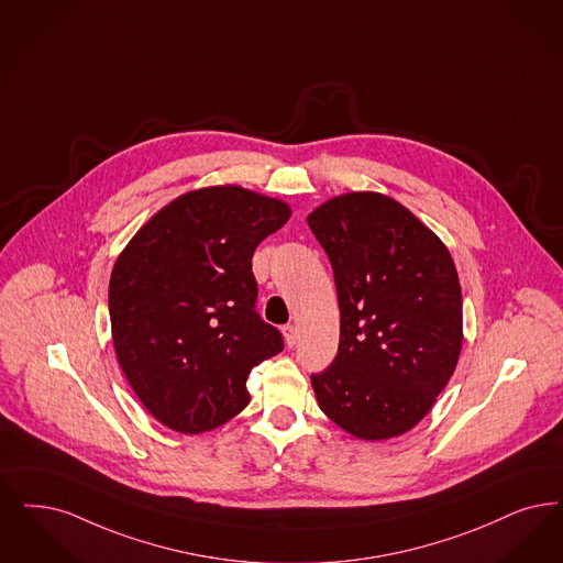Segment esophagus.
<instances>
[{
  "label": "esophagus",
  "mask_w": 563,
  "mask_h": 563,
  "mask_svg": "<svg viewBox=\"0 0 563 563\" xmlns=\"http://www.w3.org/2000/svg\"><path fill=\"white\" fill-rule=\"evenodd\" d=\"M283 335H285V341H287V345H289V347H292V345L297 343V338H299V335H297V327H295V324H287V327L283 329Z\"/></svg>",
  "instance_id": "1"
}]
</instances>
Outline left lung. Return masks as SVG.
<instances>
[{
  "label": "left lung",
  "instance_id": "1",
  "mask_svg": "<svg viewBox=\"0 0 563 563\" xmlns=\"http://www.w3.org/2000/svg\"><path fill=\"white\" fill-rule=\"evenodd\" d=\"M338 287L339 350L314 373L322 412L361 440L415 428L446 387L463 343L449 249L405 205L347 192L308 216Z\"/></svg>",
  "mask_w": 563,
  "mask_h": 563
}]
</instances>
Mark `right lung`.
<instances>
[{"mask_svg":"<svg viewBox=\"0 0 563 563\" xmlns=\"http://www.w3.org/2000/svg\"><path fill=\"white\" fill-rule=\"evenodd\" d=\"M291 218L287 202L209 186L165 205L114 262V352L165 428L201 433L249 405L253 366L283 352L255 310V247Z\"/></svg>","mask_w":563,"mask_h":563,"instance_id":"right-lung-1","label":"right lung"}]
</instances>
